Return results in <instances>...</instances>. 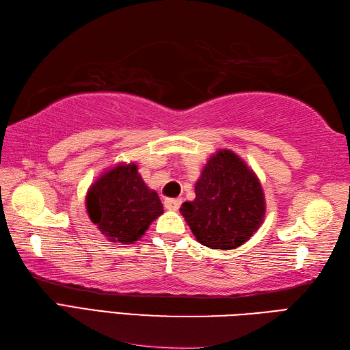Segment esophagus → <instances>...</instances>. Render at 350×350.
<instances>
[{
    "label": "esophagus",
    "instance_id": "1",
    "mask_svg": "<svg viewBox=\"0 0 350 350\" xmlns=\"http://www.w3.org/2000/svg\"><path fill=\"white\" fill-rule=\"evenodd\" d=\"M181 206V199H166L165 200V208L167 211H178Z\"/></svg>",
    "mask_w": 350,
    "mask_h": 350
}]
</instances>
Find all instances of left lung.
<instances>
[{
  "label": "left lung",
  "instance_id": "obj_1",
  "mask_svg": "<svg viewBox=\"0 0 350 350\" xmlns=\"http://www.w3.org/2000/svg\"><path fill=\"white\" fill-rule=\"evenodd\" d=\"M194 191L196 199L184 202L180 212L208 248L234 250L262 224L266 200L260 180L232 150L209 157Z\"/></svg>",
  "mask_w": 350,
  "mask_h": 350
}]
</instances>
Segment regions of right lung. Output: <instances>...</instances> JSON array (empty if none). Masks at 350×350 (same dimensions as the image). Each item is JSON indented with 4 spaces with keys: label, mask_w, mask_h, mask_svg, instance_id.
<instances>
[{
    "label": "right lung",
    "mask_w": 350,
    "mask_h": 350,
    "mask_svg": "<svg viewBox=\"0 0 350 350\" xmlns=\"http://www.w3.org/2000/svg\"><path fill=\"white\" fill-rule=\"evenodd\" d=\"M86 209L93 224L108 241L133 243L163 214L154 190L148 189L135 163L108 169L90 185Z\"/></svg>",
    "instance_id": "1"
}]
</instances>
